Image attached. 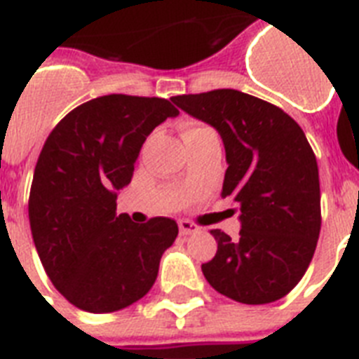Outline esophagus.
I'll use <instances>...</instances> for the list:
<instances>
[{
	"instance_id": "esophagus-1",
	"label": "esophagus",
	"mask_w": 359,
	"mask_h": 359,
	"mask_svg": "<svg viewBox=\"0 0 359 359\" xmlns=\"http://www.w3.org/2000/svg\"><path fill=\"white\" fill-rule=\"evenodd\" d=\"M180 233L183 236L196 235V233H200V227L196 224H192L191 220H180Z\"/></svg>"
}]
</instances>
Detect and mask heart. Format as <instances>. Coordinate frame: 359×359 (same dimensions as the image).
I'll return each instance as SVG.
<instances>
[{
    "label": "heart",
    "mask_w": 359,
    "mask_h": 359,
    "mask_svg": "<svg viewBox=\"0 0 359 359\" xmlns=\"http://www.w3.org/2000/svg\"><path fill=\"white\" fill-rule=\"evenodd\" d=\"M191 130H200V128H191ZM191 130H187V132H191Z\"/></svg>",
    "instance_id": "heart-1"
}]
</instances>
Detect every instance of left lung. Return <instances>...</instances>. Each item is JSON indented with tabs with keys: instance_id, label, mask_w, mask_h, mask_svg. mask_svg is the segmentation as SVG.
Masks as SVG:
<instances>
[{
	"instance_id": "obj_1",
	"label": "left lung",
	"mask_w": 359,
	"mask_h": 359,
	"mask_svg": "<svg viewBox=\"0 0 359 359\" xmlns=\"http://www.w3.org/2000/svg\"><path fill=\"white\" fill-rule=\"evenodd\" d=\"M172 102L220 133L227 170L222 196L238 205L240 233L211 229L207 283L244 304H268L303 279L321 231L318 161L295 121L236 90L177 95ZM235 212V211H233Z\"/></svg>"
}]
</instances>
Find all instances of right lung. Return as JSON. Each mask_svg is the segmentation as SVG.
<instances>
[{
	"label": "right lung",
	"instance_id": "1",
	"mask_svg": "<svg viewBox=\"0 0 359 359\" xmlns=\"http://www.w3.org/2000/svg\"><path fill=\"white\" fill-rule=\"evenodd\" d=\"M177 115L167 99L104 95L69 111L41 148L29 196L32 240L55 288L80 310L117 312L156 283L177 224L117 216V194L152 130Z\"/></svg>",
	"mask_w": 359,
	"mask_h": 359
}]
</instances>
